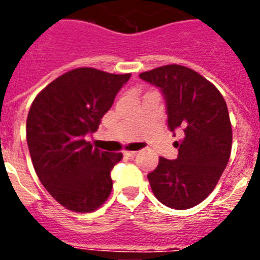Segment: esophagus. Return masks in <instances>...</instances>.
<instances>
[{"instance_id":"esophagus-1","label":"esophagus","mask_w":260,"mask_h":260,"mask_svg":"<svg viewBox=\"0 0 260 260\" xmlns=\"http://www.w3.org/2000/svg\"><path fill=\"white\" fill-rule=\"evenodd\" d=\"M137 151H126L125 156H127V157H134V156H137Z\"/></svg>"}]
</instances>
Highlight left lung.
Returning <instances> with one entry per match:
<instances>
[{"instance_id":"1","label":"left lung","mask_w":260,"mask_h":260,"mask_svg":"<svg viewBox=\"0 0 260 260\" xmlns=\"http://www.w3.org/2000/svg\"><path fill=\"white\" fill-rule=\"evenodd\" d=\"M139 77L160 88L168 127L183 134L174 143L177 158L160 157L147 176L151 189L167 207H194L212 192L229 161L232 125L226 103L211 82L185 66L165 65Z\"/></svg>"}]
</instances>
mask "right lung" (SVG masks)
<instances>
[{
	"label": "right lung",
	"mask_w": 260,
	"mask_h": 260,
	"mask_svg": "<svg viewBox=\"0 0 260 260\" xmlns=\"http://www.w3.org/2000/svg\"><path fill=\"white\" fill-rule=\"evenodd\" d=\"M132 74L92 68L68 71L35 98L27 117V144L39 180L59 204L92 212L108 199L110 171L122 153L93 148L86 141Z\"/></svg>",
	"instance_id": "right-lung-1"
}]
</instances>
